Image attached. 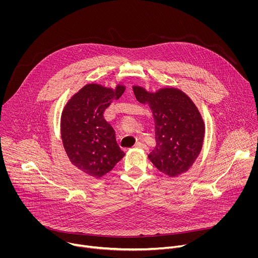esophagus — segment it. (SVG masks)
Segmentation results:
<instances>
[{"instance_id":"1","label":"esophagus","mask_w":258,"mask_h":258,"mask_svg":"<svg viewBox=\"0 0 258 258\" xmlns=\"http://www.w3.org/2000/svg\"><path fill=\"white\" fill-rule=\"evenodd\" d=\"M136 147H139V148H143V149H148V147H147V145L143 142H138L136 145Z\"/></svg>"}]
</instances>
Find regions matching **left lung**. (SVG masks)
I'll use <instances>...</instances> for the list:
<instances>
[{"instance_id":"obj_1","label":"left lung","mask_w":258,"mask_h":258,"mask_svg":"<svg viewBox=\"0 0 258 258\" xmlns=\"http://www.w3.org/2000/svg\"><path fill=\"white\" fill-rule=\"evenodd\" d=\"M136 99L148 103L155 120L156 147L148 155L161 172L177 176L198 157L204 139V122L192 100L179 90L168 88L155 94L133 88Z\"/></svg>"}]
</instances>
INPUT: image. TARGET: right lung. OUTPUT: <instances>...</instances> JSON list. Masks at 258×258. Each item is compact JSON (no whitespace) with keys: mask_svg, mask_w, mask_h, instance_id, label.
<instances>
[{"mask_svg":"<svg viewBox=\"0 0 258 258\" xmlns=\"http://www.w3.org/2000/svg\"><path fill=\"white\" fill-rule=\"evenodd\" d=\"M123 92L122 86L113 91L87 85L69 100L62 112L64 149L72 164L91 176L100 178L124 156L114 128L104 117L105 110Z\"/></svg>","mask_w":258,"mask_h":258,"instance_id":"1","label":"right lung"}]
</instances>
